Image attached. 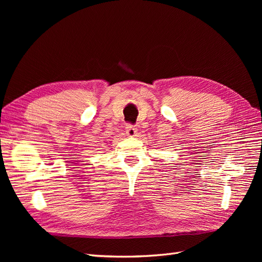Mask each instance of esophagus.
Returning a JSON list of instances; mask_svg holds the SVG:
<instances>
[{"label":"esophagus","instance_id":"34e87169","mask_svg":"<svg viewBox=\"0 0 262 262\" xmlns=\"http://www.w3.org/2000/svg\"><path fill=\"white\" fill-rule=\"evenodd\" d=\"M138 132V129L136 126L132 125V124H126L125 126V133L128 137H136V134Z\"/></svg>","mask_w":262,"mask_h":262}]
</instances>
